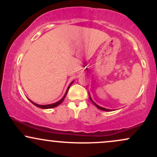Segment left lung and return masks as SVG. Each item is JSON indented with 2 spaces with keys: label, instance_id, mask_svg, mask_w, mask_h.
<instances>
[{
  "label": "left lung",
  "instance_id": "1",
  "mask_svg": "<svg viewBox=\"0 0 157 157\" xmlns=\"http://www.w3.org/2000/svg\"><path fill=\"white\" fill-rule=\"evenodd\" d=\"M89 97H90V94H89ZM90 100H91V102H93V103H94V105L97 106V109H100V110H102V111H110V110H109V109H104V108H102V107H100V106H99L98 105H97V104H96V103H94V102H93V100H91V97H90Z\"/></svg>",
  "mask_w": 157,
  "mask_h": 157
}]
</instances>
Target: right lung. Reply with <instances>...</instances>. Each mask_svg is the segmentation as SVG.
I'll return each mask as SVG.
<instances>
[{
    "instance_id": "right-lung-1",
    "label": "right lung",
    "mask_w": 157,
    "mask_h": 157,
    "mask_svg": "<svg viewBox=\"0 0 157 157\" xmlns=\"http://www.w3.org/2000/svg\"><path fill=\"white\" fill-rule=\"evenodd\" d=\"M72 84V82H71V84L69 85V86H68V89H67V91H66V94H65V95H64V97H63L62 99H61V100H60V101H58V102H55V103H53V104H49V105H38V104H36V103H35V102H33L32 101V100H30V101H31L32 103L34 104V105H36L37 106V107H38V108H40V109H52V108H55V107H57V105H60V104L61 103V102H62L64 100V99H65V97H66V94H67V92H68V89H69V88H70V86H71V85Z\"/></svg>"
}]
</instances>
